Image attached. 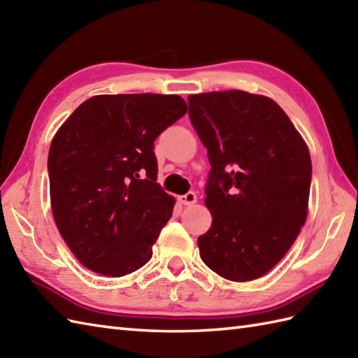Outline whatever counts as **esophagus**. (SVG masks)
Masks as SVG:
<instances>
[{"instance_id": "1", "label": "esophagus", "mask_w": 358, "mask_h": 358, "mask_svg": "<svg viewBox=\"0 0 358 358\" xmlns=\"http://www.w3.org/2000/svg\"><path fill=\"white\" fill-rule=\"evenodd\" d=\"M178 201L181 204H185V206H191V204H194L196 201V195H195V192H187L185 195H180Z\"/></svg>"}]
</instances>
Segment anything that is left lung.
Segmentation results:
<instances>
[{
    "label": "left lung",
    "instance_id": "8db88e82",
    "mask_svg": "<svg viewBox=\"0 0 358 358\" xmlns=\"http://www.w3.org/2000/svg\"><path fill=\"white\" fill-rule=\"evenodd\" d=\"M189 118L208 149L210 229L200 257L218 275L250 281L275 266L308 217L313 164L280 106L245 90L189 95Z\"/></svg>",
    "mask_w": 358,
    "mask_h": 358
}]
</instances>
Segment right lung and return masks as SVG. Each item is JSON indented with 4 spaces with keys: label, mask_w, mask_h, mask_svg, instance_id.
<instances>
[{
    "label": "right lung",
    "mask_w": 358,
    "mask_h": 358,
    "mask_svg": "<svg viewBox=\"0 0 358 358\" xmlns=\"http://www.w3.org/2000/svg\"><path fill=\"white\" fill-rule=\"evenodd\" d=\"M186 112L178 95H96L53 136V218L87 269L123 277L150 260L175 204L157 183L154 141Z\"/></svg>",
    "instance_id": "1"
}]
</instances>
